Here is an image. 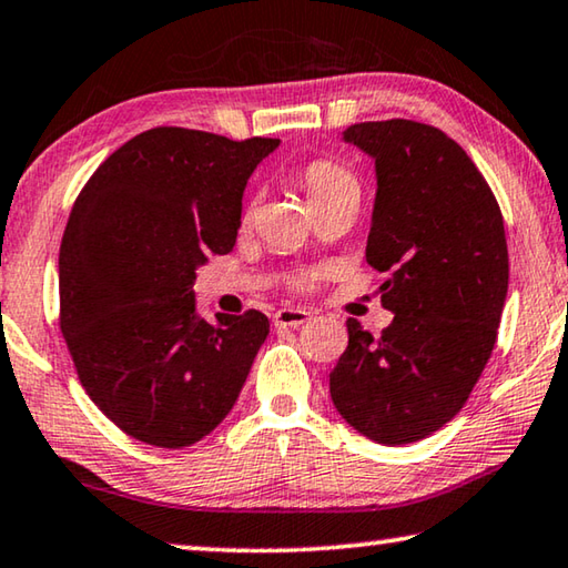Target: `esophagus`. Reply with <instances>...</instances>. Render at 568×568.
<instances>
[{
  "label": "esophagus",
  "instance_id": "obj_1",
  "mask_svg": "<svg viewBox=\"0 0 568 568\" xmlns=\"http://www.w3.org/2000/svg\"><path fill=\"white\" fill-rule=\"evenodd\" d=\"M273 321H275V326L298 328V326H303L305 321H311V311H305V308H291V305H287V308L275 311Z\"/></svg>",
  "mask_w": 568,
  "mask_h": 568
}]
</instances>
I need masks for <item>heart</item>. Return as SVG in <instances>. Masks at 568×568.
Wrapping results in <instances>:
<instances>
[{
	"instance_id": "heart-1",
	"label": "heart",
	"mask_w": 568,
	"mask_h": 568,
	"mask_svg": "<svg viewBox=\"0 0 568 568\" xmlns=\"http://www.w3.org/2000/svg\"><path fill=\"white\" fill-rule=\"evenodd\" d=\"M301 186L305 189L313 206L328 202L344 192H351V189H358L354 174L331 159H313L311 164H305L301 171ZM301 283L308 285L311 275L301 277Z\"/></svg>"
}]
</instances>
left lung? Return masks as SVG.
Wrapping results in <instances>:
<instances>
[{"mask_svg":"<svg viewBox=\"0 0 568 568\" xmlns=\"http://www.w3.org/2000/svg\"><path fill=\"white\" fill-rule=\"evenodd\" d=\"M374 159L366 263L386 273L382 336L346 321L348 346L328 376L333 407L379 445L445 427L493 354L508 295V245L488 182L435 125L392 119L344 131Z\"/></svg>","mask_w":568,"mask_h":568,"instance_id":"8db88e82","label":"left lung"}]
</instances>
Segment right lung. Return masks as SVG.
<instances>
[{
	"mask_svg": "<svg viewBox=\"0 0 568 568\" xmlns=\"http://www.w3.org/2000/svg\"><path fill=\"white\" fill-rule=\"evenodd\" d=\"M281 139L159 125L88 179L60 245V331L88 397L139 443L179 449L227 417L270 323L196 313L194 281L235 247L242 194Z\"/></svg>",
	"mask_w": 568,
	"mask_h": 568,
	"instance_id": "right-lung-1",
	"label": "right lung"
}]
</instances>
